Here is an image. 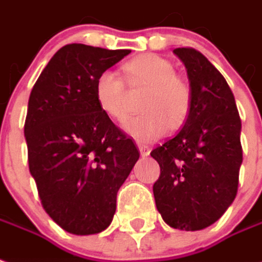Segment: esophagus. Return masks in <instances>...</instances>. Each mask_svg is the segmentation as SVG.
Segmentation results:
<instances>
[{
	"label": "esophagus",
	"mask_w": 262,
	"mask_h": 262,
	"mask_svg": "<svg viewBox=\"0 0 262 262\" xmlns=\"http://www.w3.org/2000/svg\"><path fill=\"white\" fill-rule=\"evenodd\" d=\"M137 147H139V151H140V156L142 157H146L150 155L149 146H146V144H139Z\"/></svg>",
	"instance_id": "34e87169"
}]
</instances>
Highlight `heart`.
I'll return each instance as SVG.
<instances>
[{
  "label": "heart",
  "instance_id": "1",
  "mask_svg": "<svg viewBox=\"0 0 262 262\" xmlns=\"http://www.w3.org/2000/svg\"><path fill=\"white\" fill-rule=\"evenodd\" d=\"M132 88H146L139 116L125 122L123 129L139 143L156 140L169 126L177 127L187 119L193 105V91L187 80L176 75L174 67L159 55L144 54L123 65ZM95 99L107 118L123 120L127 115L126 86L116 72L106 69L95 82Z\"/></svg>",
  "mask_w": 262,
  "mask_h": 262
}]
</instances>
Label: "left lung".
Listing matches in <instances>:
<instances>
[{
    "mask_svg": "<svg viewBox=\"0 0 262 262\" xmlns=\"http://www.w3.org/2000/svg\"><path fill=\"white\" fill-rule=\"evenodd\" d=\"M173 54L186 67L193 105L180 132L150 153L160 166L153 194L166 224L197 231L214 224L235 199L241 120L228 83L204 55L193 48Z\"/></svg>",
    "mask_w": 262,
    "mask_h": 262,
    "instance_id": "1",
    "label": "left lung"
}]
</instances>
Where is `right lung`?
Segmentation results:
<instances>
[{
  "mask_svg": "<svg viewBox=\"0 0 262 262\" xmlns=\"http://www.w3.org/2000/svg\"><path fill=\"white\" fill-rule=\"evenodd\" d=\"M129 49L62 47L29 95L24 135L28 163L49 217L75 235L111 226L116 195L139 160V150L95 99L100 72Z\"/></svg>",
  "mask_w": 262,
  "mask_h": 262,
  "instance_id": "add662e5",
  "label": "right lung"
}]
</instances>
